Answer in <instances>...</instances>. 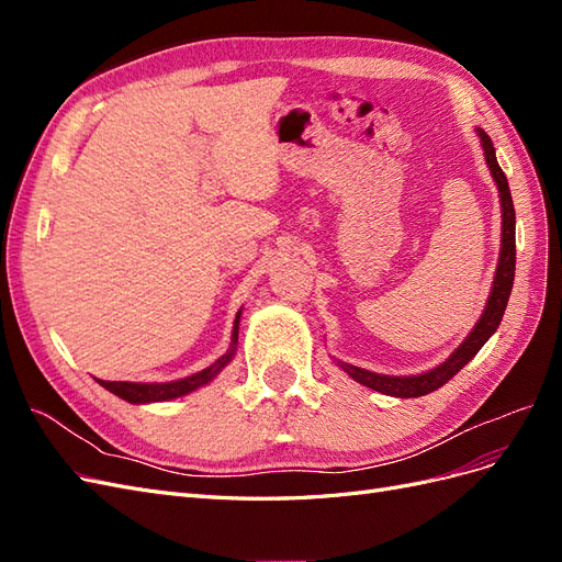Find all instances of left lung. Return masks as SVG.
I'll return each mask as SVG.
<instances>
[{
    "label": "left lung",
    "mask_w": 562,
    "mask_h": 562,
    "mask_svg": "<svg viewBox=\"0 0 562 562\" xmlns=\"http://www.w3.org/2000/svg\"><path fill=\"white\" fill-rule=\"evenodd\" d=\"M479 135H481L485 164L490 168L492 178H495V182H497L499 203H502V250H499V262H497V271H495V281H492L487 304H485L481 321L475 323L464 342L450 353V359H446L443 363L427 370V372H422V375H407V378L380 375V372H370L366 368L337 361L339 368H342L351 380H356L363 386L375 389L384 396L417 398V396H427V394H431V391L443 386L473 359L475 353L481 351V347L487 342V339L495 335V330L502 323V316L506 312V302H508V295H512L514 277H516V211H514V199H512V190H508L506 176L497 164L495 145H492L490 135L485 131L479 128Z\"/></svg>",
    "instance_id": "left-lung-1"
}]
</instances>
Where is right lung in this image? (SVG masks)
I'll list each match as a JSON object with an SVG mask.
<instances>
[{
	"label": "right lung",
	"mask_w": 562,
	"mask_h": 562,
	"mask_svg": "<svg viewBox=\"0 0 562 562\" xmlns=\"http://www.w3.org/2000/svg\"><path fill=\"white\" fill-rule=\"evenodd\" d=\"M239 318H241V310L236 312V318H234L232 345H229L227 353H223L213 366L194 372V375H190V378H182V380H176V382H149V384L147 382H105V380H98V384L105 386L108 391H112L114 396L124 398L128 403H135V405L173 401V398L192 394L194 389L213 382L217 378V372L234 359L236 345H239Z\"/></svg>",
	"instance_id": "obj_1"
}]
</instances>
